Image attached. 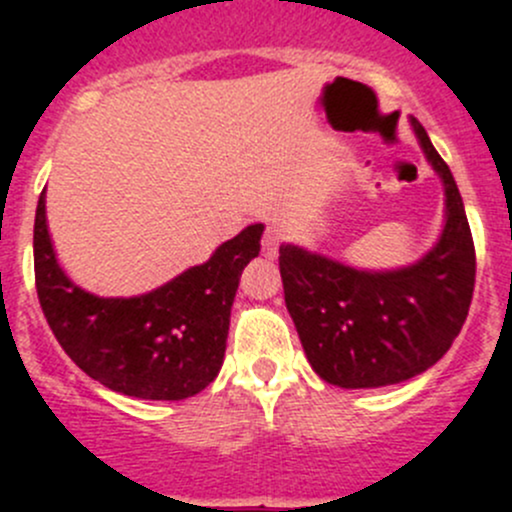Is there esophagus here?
Listing matches in <instances>:
<instances>
[{"label":"esophagus","instance_id":"1","mask_svg":"<svg viewBox=\"0 0 512 512\" xmlns=\"http://www.w3.org/2000/svg\"><path fill=\"white\" fill-rule=\"evenodd\" d=\"M280 242H282V232L275 230V227H267L265 235H262V252H265V257H277Z\"/></svg>","mask_w":512,"mask_h":512}]
</instances>
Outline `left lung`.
Instances as JSON below:
<instances>
[{"label": "left lung", "mask_w": 512, "mask_h": 512, "mask_svg": "<svg viewBox=\"0 0 512 512\" xmlns=\"http://www.w3.org/2000/svg\"><path fill=\"white\" fill-rule=\"evenodd\" d=\"M411 126L446 188L441 240L416 265L366 272L280 247L285 302L312 369L342 389L399 384L436 364L468 317L476 247L461 193L426 128Z\"/></svg>", "instance_id": "obj_1"}]
</instances>
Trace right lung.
Masks as SVG:
<instances>
[{
  "label": "right lung",
  "mask_w": 512,
  "mask_h": 512,
  "mask_svg": "<svg viewBox=\"0 0 512 512\" xmlns=\"http://www.w3.org/2000/svg\"><path fill=\"white\" fill-rule=\"evenodd\" d=\"M262 230L260 223L245 227L205 265L141 297H96L56 262L41 193L34 220L39 304L61 349L98 384L136 399H188L223 366L232 299L247 262L260 255Z\"/></svg>",
  "instance_id": "add662e5"
}]
</instances>
